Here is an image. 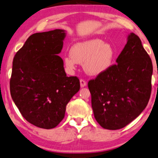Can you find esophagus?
<instances>
[{
	"mask_svg": "<svg viewBox=\"0 0 158 158\" xmlns=\"http://www.w3.org/2000/svg\"><path fill=\"white\" fill-rule=\"evenodd\" d=\"M80 86L81 87H85V86H87V81L84 79H80Z\"/></svg>",
	"mask_w": 158,
	"mask_h": 158,
	"instance_id": "34e87169",
	"label": "esophagus"
}]
</instances>
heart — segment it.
Returning a JSON list of instances; mask_svg holds the SVG:
<instances>
[{"mask_svg":"<svg viewBox=\"0 0 158 158\" xmlns=\"http://www.w3.org/2000/svg\"><path fill=\"white\" fill-rule=\"evenodd\" d=\"M116 55L110 44L105 43L101 39H91L75 44L65 57L64 64L69 71H73L78 64L84 63V69L87 74L98 76L112 67Z\"/></svg>","mask_w":158,"mask_h":158,"instance_id":"1","label":"heart"}]
</instances>
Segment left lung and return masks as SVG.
Masks as SVG:
<instances>
[{"label": "left lung", "instance_id": "8db88e82", "mask_svg": "<svg viewBox=\"0 0 158 158\" xmlns=\"http://www.w3.org/2000/svg\"><path fill=\"white\" fill-rule=\"evenodd\" d=\"M106 72L88 82L94 116L106 129L123 128L141 114L150 98L152 64L139 37L131 32Z\"/></svg>", "mask_w": 158, "mask_h": 158}]
</instances>
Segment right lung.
I'll use <instances>...</instances> for the list:
<instances>
[{
	"mask_svg": "<svg viewBox=\"0 0 158 158\" xmlns=\"http://www.w3.org/2000/svg\"><path fill=\"white\" fill-rule=\"evenodd\" d=\"M64 29L35 33L14 58L10 92L22 116L42 129L55 128L64 119L66 107L80 89L76 77H67L61 52Z\"/></svg>",
	"mask_w": 158,
	"mask_h": 158,
	"instance_id": "right-lung-1",
	"label": "right lung"
}]
</instances>
